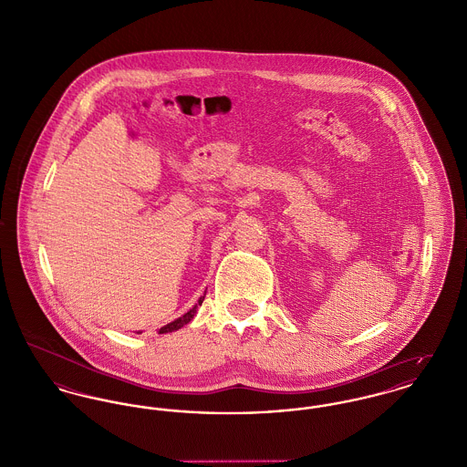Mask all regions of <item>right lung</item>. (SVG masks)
<instances>
[{"instance_id":"obj_1","label":"right lung","mask_w":467,"mask_h":467,"mask_svg":"<svg viewBox=\"0 0 467 467\" xmlns=\"http://www.w3.org/2000/svg\"><path fill=\"white\" fill-rule=\"evenodd\" d=\"M203 299H205V294L198 299V305L196 306H192L191 310L184 313L182 317H179L177 320H173V322H170V324H166L164 327H161L159 329V335H162V333H171V331H177V329H181L182 326H186L187 322H191V318L196 315V308L198 306H202V303H203Z\"/></svg>"}]
</instances>
